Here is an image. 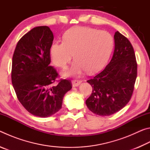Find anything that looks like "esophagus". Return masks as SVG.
Masks as SVG:
<instances>
[{"label":"esophagus","instance_id":"34e87169","mask_svg":"<svg viewBox=\"0 0 150 150\" xmlns=\"http://www.w3.org/2000/svg\"><path fill=\"white\" fill-rule=\"evenodd\" d=\"M82 81L80 80H73L72 81V86L73 87H77L78 86H79Z\"/></svg>","mask_w":150,"mask_h":150}]
</instances>
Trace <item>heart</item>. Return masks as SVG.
Here are the masks:
<instances>
[{
  "label": "heart",
  "instance_id": "obj_1",
  "mask_svg": "<svg viewBox=\"0 0 150 150\" xmlns=\"http://www.w3.org/2000/svg\"><path fill=\"white\" fill-rule=\"evenodd\" d=\"M114 47L112 35L106 31L89 27L77 26L67 30L63 42H54L50 48L52 63L64 69L72 59L70 69L62 73L64 77L80 76L85 71L95 73L108 62Z\"/></svg>",
  "mask_w": 150,
  "mask_h": 150
}]
</instances>
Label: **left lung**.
<instances>
[{
    "label": "left lung",
    "instance_id": "1",
    "mask_svg": "<svg viewBox=\"0 0 150 150\" xmlns=\"http://www.w3.org/2000/svg\"><path fill=\"white\" fill-rule=\"evenodd\" d=\"M115 50L106 67L87 81L93 93L86 100L89 110L99 116H110L123 108L130 100L137 77V63L129 40L116 32Z\"/></svg>",
    "mask_w": 150,
    "mask_h": 150
}]
</instances>
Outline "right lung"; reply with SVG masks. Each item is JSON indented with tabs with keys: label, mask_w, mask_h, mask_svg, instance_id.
I'll use <instances>...</instances> for the list:
<instances>
[{
	"label": "right lung",
	"mask_w": 150,
	"mask_h": 150,
	"mask_svg": "<svg viewBox=\"0 0 150 150\" xmlns=\"http://www.w3.org/2000/svg\"><path fill=\"white\" fill-rule=\"evenodd\" d=\"M53 40L48 26L34 28L19 40L12 57V83L18 99L30 113L41 118L57 112L63 96L72 88L65 79L53 84L58 75L50 66Z\"/></svg>",
	"instance_id": "obj_1"
}]
</instances>
